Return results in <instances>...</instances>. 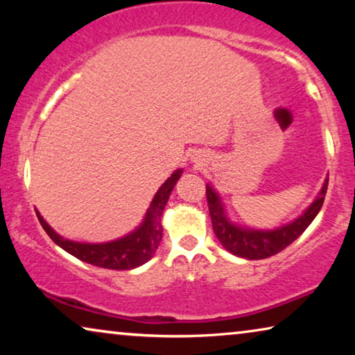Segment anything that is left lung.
<instances>
[{
    "label": "left lung",
    "instance_id": "8db88e82",
    "mask_svg": "<svg viewBox=\"0 0 355 355\" xmlns=\"http://www.w3.org/2000/svg\"><path fill=\"white\" fill-rule=\"evenodd\" d=\"M328 189V178L324 179L322 191L318 197L310 203V207L294 221L283 225L276 230H252V227H242L232 223L227 218L225 207L218 192L210 184H207V202L210 210L213 231L227 252L232 255L242 257L247 260H261L276 255L278 252L286 249L289 244L297 239L302 232L307 230L310 223L318 215L320 208L324 202Z\"/></svg>",
    "mask_w": 355,
    "mask_h": 355
}]
</instances>
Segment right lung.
Masks as SVG:
<instances>
[{
    "mask_svg": "<svg viewBox=\"0 0 355 355\" xmlns=\"http://www.w3.org/2000/svg\"><path fill=\"white\" fill-rule=\"evenodd\" d=\"M182 169H176L163 186L158 189L155 193L150 208L147 210L142 225L137 230H134L130 234L119 237V239L103 242V244H89V242H76L64 239V237L58 234L48 223L43 220V216L37 211L38 221L46 231V234L51 237V241L61 249H64L67 254L74 255L85 263L100 266V268L108 270H132L137 266L144 265L145 261L152 259L155 252H157L159 242L163 236L162 216L163 210L166 207L168 198L171 196L174 186H176L178 179L181 178Z\"/></svg>",
    "mask_w": 355,
    "mask_h": 355,
    "instance_id": "1",
    "label": "right lung"
}]
</instances>
